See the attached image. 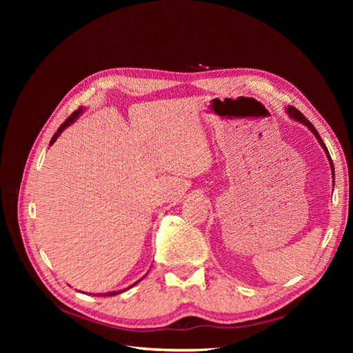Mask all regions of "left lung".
Here are the masks:
<instances>
[{
	"mask_svg": "<svg viewBox=\"0 0 353 353\" xmlns=\"http://www.w3.org/2000/svg\"><path fill=\"white\" fill-rule=\"evenodd\" d=\"M287 110V113H288V116H290L292 117V119H294V121H297V122H301V123H303V125H306L307 128H309V130H311L312 131V134L315 135V138H316V140H318V143L319 144H321V147L324 148V150H325V154H327V157H328V162H330V168H331V172H333V178H334V165H333V160H331V157H330V153H328V150H327V147H325V144L323 143V140H321V137H319V134H318V131L315 130V128H314V125L311 123V122H309L307 119H306V117L301 113V112H299L297 109H294V108H292V105H288V109H285Z\"/></svg>",
	"mask_w": 353,
	"mask_h": 353,
	"instance_id": "obj_1",
	"label": "left lung"
}]
</instances>
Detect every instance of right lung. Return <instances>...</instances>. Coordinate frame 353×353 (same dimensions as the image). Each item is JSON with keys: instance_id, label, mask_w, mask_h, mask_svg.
Segmentation results:
<instances>
[{"instance_id": "right-lung-1", "label": "right lung", "mask_w": 353, "mask_h": 353, "mask_svg": "<svg viewBox=\"0 0 353 353\" xmlns=\"http://www.w3.org/2000/svg\"><path fill=\"white\" fill-rule=\"evenodd\" d=\"M81 113H82V108H81V109H78L77 112H73V113H72V114L68 117V119H66L65 122H63V123L60 125V128H59V130H57V132H56L54 135H52L51 141H50V145H52V144L56 143V140H57V138H59V135H60L63 131H65L69 125H72L74 121H77ZM137 283H138V281H137ZM137 283H135V284H137ZM135 284H132L131 287H134ZM119 293H122V292H110V293H104V296H116V294H119ZM99 296H100V294H99Z\"/></svg>"}]
</instances>
